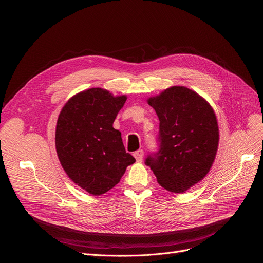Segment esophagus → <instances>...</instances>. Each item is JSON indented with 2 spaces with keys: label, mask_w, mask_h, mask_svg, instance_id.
Here are the masks:
<instances>
[{
  "label": "esophagus",
  "mask_w": 263,
  "mask_h": 263,
  "mask_svg": "<svg viewBox=\"0 0 263 263\" xmlns=\"http://www.w3.org/2000/svg\"><path fill=\"white\" fill-rule=\"evenodd\" d=\"M134 157L136 159L137 162H142L143 161V158H144V150L143 149H140L137 150L134 153Z\"/></svg>",
  "instance_id": "34e87169"
}]
</instances>
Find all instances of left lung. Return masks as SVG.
<instances>
[{
    "mask_svg": "<svg viewBox=\"0 0 263 263\" xmlns=\"http://www.w3.org/2000/svg\"><path fill=\"white\" fill-rule=\"evenodd\" d=\"M159 117V149L145 164L158 183L183 193L210 171L218 146V127L210 104L184 86H173L149 98Z\"/></svg>",
    "mask_w": 263,
    "mask_h": 263,
    "instance_id": "1",
    "label": "left lung"
}]
</instances>
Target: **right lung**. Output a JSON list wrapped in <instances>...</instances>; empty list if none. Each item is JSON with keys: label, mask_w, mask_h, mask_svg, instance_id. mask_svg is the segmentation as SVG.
<instances>
[{"label": "right lung", "mask_w": 263, "mask_h": 263, "mask_svg": "<svg viewBox=\"0 0 263 263\" xmlns=\"http://www.w3.org/2000/svg\"><path fill=\"white\" fill-rule=\"evenodd\" d=\"M127 100L102 88L82 91L63 107L55 132V146L63 168L90 194L113 189L135 159L126 153L121 133L113 122Z\"/></svg>", "instance_id": "obj_1"}]
</instances>
